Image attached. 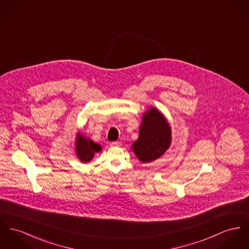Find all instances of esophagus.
<instances>
[{"label": "esophagus", "mask_w": 249, "mask_h": 249, "mask_svg": "<svg viewBox=\"0 0 249 249\" xmlns=\"http://www.w3.org/2000/svg\"><path fill=\"white\" fill-rule=\"evenodd\" d=\"M110 146H111V147H119V146H120V143H119V142H116V141H114V142H111V143H110Z\"/></svg>", "instance_id": "1"}]
</instances>
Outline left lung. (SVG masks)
<instances>
[{"instance_id": "8db88e82", "label": "left lung", "mask_w": 249, "mask_h": 249, "mask_svg": "<svg viewBox=\"0 0 249 249\" xmlns=\"http://www.w3.org/2000/svg\"><path fill=\"white\" fill-rule=\"evenodd\" d=\"M172 144V127L165 115L150 107L141 118L139 135L132 150L141 163H150L161 157Z\"/></svg>"}]
</instances>
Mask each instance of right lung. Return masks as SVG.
<instances>
[{
    "mask_svg": "<svg viewBox=\"0 0 249 249\" xmlns=\"http://www.w3.org/2000/svg\"><path fill=\"white\" fill-rule=\"evenodd\" d=\"M75 152L79 161L88 163L94 158L96 153L101 152V146L78 132L76 135Z\"/></svg>",
    "mask_w": 249,
    "mask_h": 249,
    "instance_id": "add662e5",
    "label": "right lung"
}]
</instances>
